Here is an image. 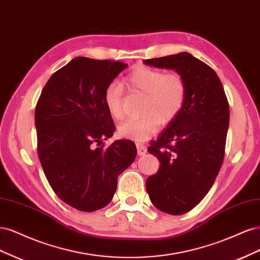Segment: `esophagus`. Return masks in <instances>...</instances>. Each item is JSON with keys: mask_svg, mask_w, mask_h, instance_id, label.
<instances>
[{"mask_svg": "<svg viewBox=\"0 0 260 260\" xmlns=\"http://www.w3.org/2000/svg\"><path fill=\"white\" fill-rule=\"evenodd\" d=\"M137 149H138V155L139 156H143L147 152L146 146L142 143H137Z\"/></svg>", "mask_w": 260, "mask_h": 260, "instance_id": "esophagus-1", "label": "esophagus"}]
</instances>
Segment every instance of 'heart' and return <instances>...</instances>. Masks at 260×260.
I'll list each match as a JSON object with an SVG mask.
<instances>
[{"instance_id":"heart-1","label":"heart","mask_w":260,"mask_h":260,"mask_svg":"<svg viewBox=\"0 0 260 260\" xmlns=\"http://www.w3.org/2000/svg\"><path fill=\"white\" fill-rule=\"evenodd\" d=\"M131 91L145 94L140 118H132L122 122L118 133L121 138L142 142L159 130L161 122L169 123L182 111L186 99V82L179 72L164 73L161 69L140 66L124 79ZM104 103L108 113L117 120L124 117L123 86L113 81L104 90Z\"/></svg>"}]
</instances>
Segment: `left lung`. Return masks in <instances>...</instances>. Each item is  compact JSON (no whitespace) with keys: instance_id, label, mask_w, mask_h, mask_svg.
Wrapping results in <instances>:
<instances>
[{"instance_id":"obj_1","label":"left lung","mask_w":260,"mask_h":260,"mask_svg":"<svg viewBox=\"0 0 260 260\" xmlns=\"http://www.w3.org/2000/svg\"><path fill=\"white\" fill-rule=\"evenodd\" d=\"M182 74L186 99L182 111L147 148L160 165L146 180L153 205L182 215L199 205L214 184L224 157L229 102L215 70L186 52L144 60Z\"/></svg>"}]
</instances>
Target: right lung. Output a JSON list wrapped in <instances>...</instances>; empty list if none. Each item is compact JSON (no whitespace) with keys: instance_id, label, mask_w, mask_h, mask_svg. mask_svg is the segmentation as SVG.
Segmentation results:
<instances>
[{"instance_id":"add662e5","label":"right lung","mask_w":260,"mask_h":260,"mask_svg":"<svg viewBox=\"0 0 260 260\" xmlns=\"http://www.w3.org/2000/svg\"><path fill=\"white\" fill-rule=\"evenodd\" d=\"M128 65L76 57L54 73L35 113L38 156L54 193L78 210L95 211L113 200L117 180L137 156L136 144L115 141L104 90Z\"/></svg>"}]
</instances>
